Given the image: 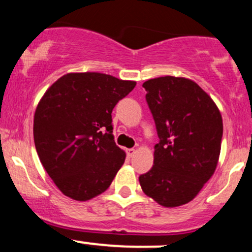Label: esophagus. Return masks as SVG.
Masks as SVG:
<instances>
[{
    "label": "esophagus",
    "mask_w": 252,
    "mask_h": 252,
    "mask_svg": "<svg viewBox=\"0 0 252 252\" xmlns=\"http://www.w3.org/2000/svg\"><path fill=\"white\" fill-rule=\"evenodd\" d=\"M126 155H128L129 158H131V156H134V154L136 153V150L134 148H129V149H126Z\"/></svg>",
    "instance_id": "esophagus-1"
}]
</instances>
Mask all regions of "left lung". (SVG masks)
Masks as SVG:
<instances>
[{
	"label": "left lung",
	"mask_w": 252,
	"mask_h": 252,
	"mask_svg": "<svg viewBox=\"0 0 252 252\" xmlns=\"http://www.w3.org/2000/svg\"><path fill=\"white\" fill-rule=\"evenodd\" d=\"M143 88L160 142L154 147V166L138 180L144 194L161 206H181L215 174L221 148L220 111L189 78L158 77Z\"/></svg>",
	"instance_id": "8db88e82"
}]
</instances>
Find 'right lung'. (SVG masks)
<instances>
[{"instance_id": "right-lung-1", "label": "right lung", "mask_w": 252, "mask_h": 252, "mask_svg": "<svg viewBox=\"0 0 252 252\" xmlns=\"http://www.w3.org/2000/svg\"><path fill=\"white\" fill-rule=\"evenodd\" d=\"M135 85L98 72L67 73L41 97L34 114V143L63 194L88 201L109 189L126 160L115 143L111 112Z\"/></svg>"}]
</instances>
